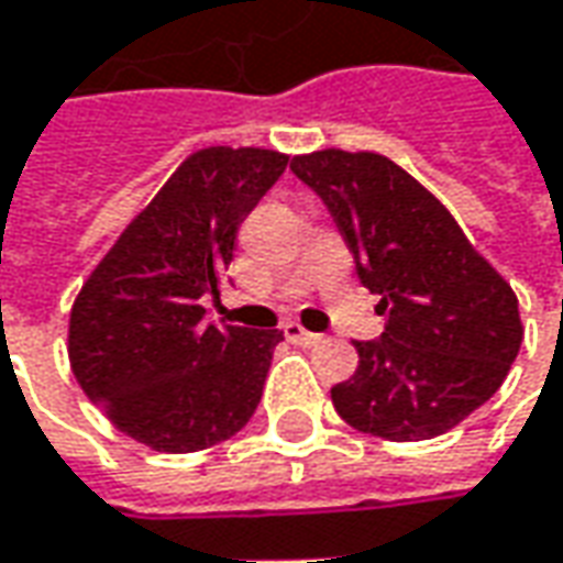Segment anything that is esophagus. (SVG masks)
<instances>
[{
    "mask_svg": "<svg viewBox=\"0 0 563 563\" xmlns=\"http://www.w3.org/2000/svg\"><path fill=\"white\" fill-rule=\"evenodd\" d=\"M283 333H286V340L289 342H296V345H318L323 336L320 333H311V330H305L301 323H296V320H289V323H283Z\"/></svg>",
    "mask_w": 563,
    "mask_h": 563,
    "instance_id": "34e87169",
    "label": "esophagus"
}]
</instances>
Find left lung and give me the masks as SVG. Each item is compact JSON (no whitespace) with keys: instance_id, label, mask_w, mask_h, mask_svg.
Masks as SVG:
<instances>
[{"instance_id":"obj_1","label":"left lung","mask_w":563,"mask_h":563,"mask_svg":"<svg viewBox=\"0 0 563 563\" xmlns=\"http://www.w3.org/2000/svg\"><path fill=\"white\" fill-rule=\"evenodd\" d=\"M289 170L327 205L386 318L379 340L355 342V377L330 389L340 417L393 442L452 430L498 393L520 352L511 286L396 162L323 148Z\"/></svg>"}]
</instances>
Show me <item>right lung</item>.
<instances>
[{"label":"right lung","mask_w":563,"mask_h":563,"mask_svg":"<svg viewBox=\"0 0 563 563\" xmlns=\"http://www.w3.org/2000/svg\"><path fill=\"white\" fill-rule=\"evenodd\" d=\"M271 148L189 155L84 283L70 311L74 377L111 423L155 452L240 433L262 401L280 330L214 327L240 223L286 170Z\"/></svg>","instance_id":"obj_1"}]
</instances>
